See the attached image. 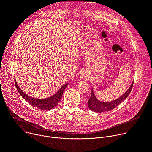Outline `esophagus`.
<instances>
[{
  "label": "esophagus",
  "instance_id": "esophagus-1",
  "mask_svg": "<svg viewBox=\"0 0 152 152\" xmlns=\"http://www.w3.org/2000/svg\"><path fill=\"white\" fill-rule=\"evenodd\" d=\"M87 78H88V75H86V74H82V75H81V79H82V80H86V79H87Z\"/></svg>",
  "mask_w": 152,
  "mask_h": 152
}]
</instances>
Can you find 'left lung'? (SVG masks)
Masks as SVG:
<instances>
[{"label":"left lung","mask_w":152,"mask_h":152,"mask_svg":"<svg viewBox=\"0 0 152 152\" xmlns=\"http://www.w3.org/2000/svg\"><path fill=\"white\" fill-rule=\"evenodd\" d=\"M134 81L130 85L129 88L127 90V91L120 97L118 99L110 101V102H102L99 100L96 96L94 90L92 88L91 90V95L90 98L88 100V107L91 111H93L95 113H104L111 111L116 107L120 103H121L124 100H125L129 94L131 93L132 86H133Z\"/></svg>","instance_id":"obj_1"}]
</instances>
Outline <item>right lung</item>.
Listing matches in <instances>:
<instances>
[{
  "label": "right lung",
  "mask_w": 152,
  "mask_h": 152,
  "mask_svg": "<svg viewBox=\"0 0 152 152\" xmlns=\"http://www.w3.org/2000/svg\"><path fill=\"white\" fill-rule=\"evenodd\" d=\"M15 84L16 86L17 90L20 96L22 97L25 100H26L29 104L35 107L38 108L41 110H52V108L55 107L59 103V100H61L62 94L64 93V90L67 87L69 83H67L62 85L60 89L52 96L50 97L46 98V99H35L26 93H25L18 86L15 79Z\"/></svg>",
  "instance_id": "add662e5"
}]
</instances>
